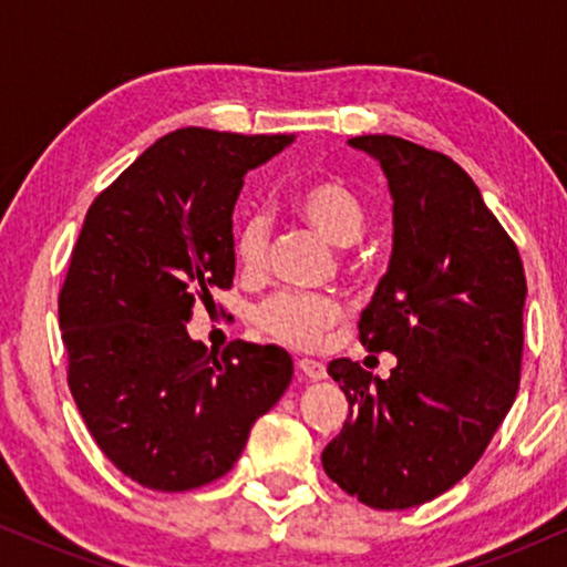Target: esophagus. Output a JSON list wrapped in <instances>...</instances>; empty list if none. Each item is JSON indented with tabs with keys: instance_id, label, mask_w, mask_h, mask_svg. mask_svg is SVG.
Instances as JSON below:
<instances>
[{
	"instance_id": "1",
	"label": "esophagus",
	"mask_w": 567,
	"mask_h": 567,
	"mask_svg": "<svg viewBox=\"0 0 567 567\" xmlns=\"http://www.w3.org/2000/svg\"><path fill=\"white\" fill-rule=\"evenodd\" d=\"M297 371H299L301 377L312 379V382H317V379L328 377V371H324V363L315 361V359H299V361H297Z\"/></svg>"
}]
</instances>
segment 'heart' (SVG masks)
<instances>
[{
	"mask_svg": "<svg viewBox=\"0 0 567 567\" xmlns=\"http://www.w3.org/2000/svg\"><path fill=\"white\" fill-rule=\"evenodd\" d=\"M291 214L336 247H348L363 235L369 206L351 185L340 177H317L301 185L289 200ZM268 224L262 216H250L235 235V262L245 278H258L266 270ZM343 307L324 293L278 291L260 301L252 322L268 338L297 348H315L332 324L340 320Z\"/></svg>",
	"mask_w": 567,
	"mask_h": 567,
	"instance_id": "1",
	"label": "heart"
}]
</instances>
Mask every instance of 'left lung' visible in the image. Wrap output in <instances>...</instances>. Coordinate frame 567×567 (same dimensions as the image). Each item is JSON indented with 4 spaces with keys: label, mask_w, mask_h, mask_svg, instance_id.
I'll return each mask as SVG.
<instances>
[{
    "label": "left lung",
    "mask_w": 567,
    "mask_h": 567,
    "mask_svg": "<svg viewBox=\"0 0 567 567\" xmlns=\"http://www.w3.org/2000/svg\"><path fill=\"white\" fill-rule=\"evenodd\" d=\"M382 165L394 200L386 274L359 340L390 351V379L330 361L351 413L322 467L379 511L413 508L475 467L514 405L524 351V262L472 177L400 136H353Z\"/></svg>",
    "instance_id": "left-lung-1"
}]
</instances>
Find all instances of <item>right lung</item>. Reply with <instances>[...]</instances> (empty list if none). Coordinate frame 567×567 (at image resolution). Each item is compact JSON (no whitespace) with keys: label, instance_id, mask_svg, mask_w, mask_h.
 Masks as SVG:
<instances>
[{"label":"right lung","instance_id":"1","mask_svg":"<svg viewBox=\"0 0 567 567\" xmlns=\"http://www.w3.org/2000/svg\"><path fill=\"white\" fill-rule=\"evenodd\" d=\"M291 138L177 128L84 216L59 291L66 382L103 454L150 491L227 475L291 382L284 348L231 340L214 355L185 330L193 307L235 278L245 173Z\"/></svg>","mask_w":567,"mask_h":567}]
</instances>
